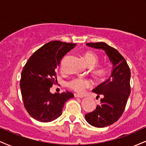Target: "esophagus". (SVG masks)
I'll return each mask as SVG.
<instances>
[{"mask_svg": "<svg viewBox=\"0 0 146 146\" xmlns=\"http://www.w3.org/2000/svg\"><path fill=\"white\" fill-rule=\"evenodd\" d=\"M74 96L75 97V98H84L83 95H79V94H77V93H75V94H74Z\"/></svg>", "mask_w": 146, "mask_h": 146, "instance_id": "1", "label": "esophagus"}]
</instances>
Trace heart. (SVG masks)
I'll return each mask as SVG.
<instances>
[{"mask_svg": "<svg viewBox=\"0 0 146 146\" xmlns=\"http://www.w3.org/2000/svg\"><path fill=\"white\" fill-rule=\"evenodd\" d=\"M85 60L87 64L90 66H93L99 62V56L93 52L88 51L85 54ZM108 66L107 65L103 64L100 66H95L92 68L93 73L98 78H102L105 76L108 72ZM93 85V82L91 80L84 78H76L73 79L68 83V86L70 88L78 93H82L86 88H89Z\"/></svg>", "mask_w": 146, "mask_h": 146, "instance_id": "1", "label": "heart"}]
</instances>
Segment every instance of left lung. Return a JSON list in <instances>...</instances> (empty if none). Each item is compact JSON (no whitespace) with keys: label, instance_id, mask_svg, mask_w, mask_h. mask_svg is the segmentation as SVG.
<instances>
[{"label":"left lung","instance_id":"left-lung-1","mask_svg":"<svg viewBox=\"0 0 146 146\" xmlns=\"http://www.w3.org/2000/svg\"><path fill=\"white\" fill-rule=\"evenodd\" d=\"M86 45L105 50L113 64L109 79L93 90L98 96L104 95L100 100L101 104L93 112L85 115L90 125L103 128L116 122L124 111L130 93V70L125 58L116 48L102 42L86 43Z\"/></svg>","mask_w":146,"mask_h":146}]
</instances>
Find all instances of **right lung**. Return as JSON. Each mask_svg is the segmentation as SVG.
Masks as SVG:
<instances>
[{
    "label": "right lung",
    "instance_id": "obj_1",
    "mask_svg": "<svg viewBox=\"0 0 146 146\" xmlns=\"http://www.w3.org/2000/svg\"><path fill=\"white\" fill-rule=\"evenodd\" d=\"M73 43L51 41L31 55L23 67L20 86L24 106L30 116L42 122L51 121L61 115L65 102L73 98L71 92L50 93L57 82L61 59L75 47Z\"/></svg>",
    "mask_w": 146,
    "mask_h": 146
}]
</instances>
